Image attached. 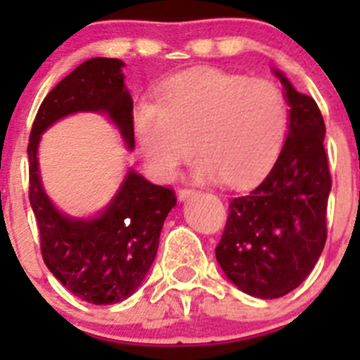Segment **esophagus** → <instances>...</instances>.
<instances>
[{
	"label": "esophagus",
	"instance_id": "1",
	"mask_svg": "<svg viewBox=\"0 0 360 360\" xmlns=\"http://www.w3.org/2000/svg\"><path fill=\"white\" fill-rule=\"evenodd\" d=\"M195 195H198L195 189H180L178 191V200H180V202H184V200H187V198H193Z\"/></svg>",
	"mask_w": 360,
	"mask_h": 360
}]
</instances>
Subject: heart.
<instances>
[{"label": "heart", "mask_w": 360, "mask_h": 360, "mask_svg": "<svg viewBox=\"0 0 360 360\" xmlns=\"http://www.w3.org/2000/svg\"><path fill=\"white\" fill-rule=\"evenodd\" d=\"M135 135L144 158L173 176L191 157L200 180L247 186L270 169L288 126L287 101L269 81H249L219 70H191L171 79L158 103L135 108Z\"/></svg>", "instance_id": "heart-1"}]
</instances>
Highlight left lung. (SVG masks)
I'll list each match as a JSON object with an SVG mask.
<instances>
[{"label":"left lung","instance_id":"1","mask_svg":"<svg viewBox=\"0 0 360 360\" xmlns=\"http://www.w3.org/2000/svg\"><path fill=\"white\" fill-rule=\"evenodd\" d=\"M288 133L278 160L247 195L229 203L216 259L234 287L276 299L308 278L326 241L332 178L324 153V120L316 101L299 94L281 70Z\"/></svg>","mask_w":360,"mask_h":360}]
</instances>
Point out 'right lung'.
I'll return each instance as SVG.
<instances>
[{
    "mask_svg": "<svg viewBox=\"0 0 360 360\" xmlns=\"http://www.w3.org/2000/svg\"><path fill=\"white\" fill-rule=\"evenodd\" d=\"M124 66L110 57L79 65L44 97L28 142V195L43 259L61 285L91 304L120 303L135 294L157 257L162 225L176 198L129 167L106 207L88 218L70 216L46 195L37 153L41 135L75 113L106 115L133 151V101L124 84Z\"/></svg>",
    "mask_w": 360,
    "mask_h": 360,
    "instance_id": "right-lung-1",
    "label": "right lung"
}]
</instances>
